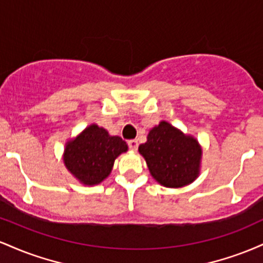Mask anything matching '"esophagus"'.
I'll return each mask as SVG.
<instances>
[{"mask_svg":"<svg viewBox=\"0 0 263 263\" xmlns=\"http://www.w3.org/2000/svg\"><path fill=\"white\" fill-rule=\"evenodd\" d=\"M127 143H128L129 149L137 151V148H138V141L137 140H129Z\"/></svg>","mask_w":263,"mask_h":263,"instance_id":"obj_1","label":"esophagus"}]
</instances>
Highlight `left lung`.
I'll use <instances>...</instances> for the list:
<instances>
[{
    "instance_id": "left-lung-1",
    "label": "left lung",
    "mask_w": 263,
    "mask_h": 263,
    "mask_svg": "<svg viewBox=\"0 0 263 263\" xmlns=\"http://www.w3.org/2000/svg\"><path fill=\"white\" fill-rule=\"evenodd\" d=\"M138 151L158 183L179 188L192 183L199 174L201 149L198 141L184 136L168 122H161L149 131L146 143Z\"/></svg>"
}]
</instances>
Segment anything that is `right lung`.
I'll return each mask as SVG.
<instances>
[{"label": "right lung", "mask_w": 263, "mask_h": 263, "mask_svg": "<svg viewBox=\"0 0 263 263\" xmlns=\"http://www.w3.org/2000/svg\"><path fill=\"white\" fill-rule=\"evenodd\" d=\"M127 151L121 137L91 125L66 144L64 163L70 173L87 185L101 183L110 174L115 159Z\"/></svg>", "instance_id": "right-lung-1"}]
</instances>
